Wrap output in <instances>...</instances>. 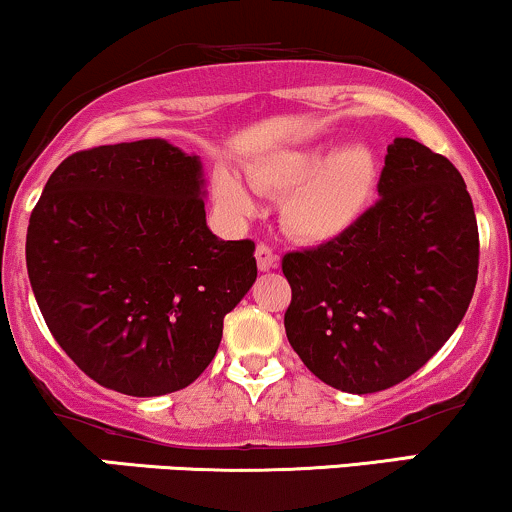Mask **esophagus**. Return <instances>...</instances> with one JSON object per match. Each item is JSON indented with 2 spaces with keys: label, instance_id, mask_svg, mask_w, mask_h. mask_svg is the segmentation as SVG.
Instances as JSON below:
<instances>
[{
  "label": "esophagus",
  "instance_id": "1",
  "mask_svg": "<svg viewBox=\"0 0 512 512\" xmlns=\"http://www.w3.org/2000/svg\"><path fill=\"white\" fill-rule=\"evenodd\" d=\"M256 263H258V270H270L278 263V256L273 254V249H270L268 244H258L256 246Z\"/></svg>",
  "mask_w": 512,
  "mask_h": 512
}]
</instances>
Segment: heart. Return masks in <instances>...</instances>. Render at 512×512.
I'll return each mask as SVG.
<instances>
[{
    "label": "heart",
    "instance_id": "heart-1",
    "mask_svg": "<svg viewBox=\"0 0 512 512\" xmlns=\"http://www.w3.org/2000/svg\"><path fill=\"white\" fill-rule=\"evenodd\" d=\"M249 184L263 196H285V230L302 242L321 244L345 234L371 206L378 162L366 146L309 143L261 155L249 165ZM215 201L234 218L254 213V198L232 174L218 177Z\"/></svg>",
    "mask_w": 512,
    "mask_h": 512
}]
</instances>
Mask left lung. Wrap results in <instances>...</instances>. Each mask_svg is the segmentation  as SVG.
<instances>
[{
    "instance_id": "obj_1",
    "label": "left lung",
    "mask_w": 512,
    "mask_h": 512,
    "mask_svg": "<svg viewBox=\"0 0 512 512\" xmlns=\"http://www.w3.org/2000/svg\"><path fill=\"white\" fill-rule=\"evenodd\" d=\"M376 189L381 198L338 239L282 256L292 350L354 395L398 386L441 350L479 268L472 198L448 158L395 138Z\"/></svg>"
}]
</instances>
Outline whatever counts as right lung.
I'll return each instance as SVG.
<instances>
[{
    "mask_svg": "<svg viewBox=\"0 0 512 512\" xmlns=\"http://www.w3.org/2000/svg\"><path fill=\"white\" fill-rule=\"evenodd\" d=\"M201 162L162 138L78 150L28 222L30 287L83 374L134 398L194 383L256 280V244L206 225Z\"/></svg>",
    "mask_w": 512,
    "mask_h": 512,
    "instance_id": "obj_1",
    "label": "right lung"
}]
</instances>
